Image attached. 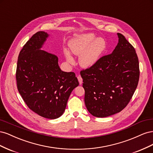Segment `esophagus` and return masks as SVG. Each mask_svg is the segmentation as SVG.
I'll use <instances>...</instances> for the list:
<instances>
[{
  "mask_svg": "<svg viewBox=\"0 0 153 153\" xmlns=\"http://www.w3.org/2000/svg\"><path fill=\"white\" fill-rule=\"evenodd\" d=\"M77 78H78V82H79V84L81 85L82 84V82H83L82 78L81 77V76L79 75V76H77Z\"/></svg>",
  "mask_w": 153,
  "mask_h": 153,
  "instance_id": "esophagus-1",
  "label": "esophagus"
}]
</instances>
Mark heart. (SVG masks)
<instances>
[{
  "mask_svg": "<svg viewBox=\"0 0 153 153\" xmlns=\"http://www.w3.org/2000/svg\"><path fill=\"white\" fill-rule=\"evenodd\" d=\"M71 52L76 55H81L79 63L84 68H90L98 62L106 49V42L104 38L96 39L94 34L88 33L76 36L69 43ZM64 55L69 63H73V59L68 50Z\"/></svg>",
  "mask_w": 153,
  "mask_h": 153,
  "instance_id": "heart-1",
  "label": "heart"
}]
</instances>
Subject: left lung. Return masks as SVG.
<instances>
[{
    "mask_svg": "<svg viewBox=\"0 0 153 153\" xmlns=\"http://www.w3.org/2000/svg\"><path fill=\"white\" fill-rule=\"evenodd\" d=\"M112 53L101 57L94 66L80 71L84 101L89 113L106 117L123 110L139 80L138 59L133 46L120 33Z\"/></svg>",
    "mask_w": 153,
    "mask_h": 153,
    "instance_id": "8db88e82",
    "label": "left lung"
}]
</instances>
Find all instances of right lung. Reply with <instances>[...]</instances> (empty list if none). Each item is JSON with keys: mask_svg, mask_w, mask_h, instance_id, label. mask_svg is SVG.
Returning a JSON list of instances; mask_svg holds the SVG:
<instances>
[{"mask_svg": "<svg viewBox=\"0 0 153 153\" xmlns=\"http://www.w3.org/2000/svg\"><path fill=\"white\" fill-rule=\"evenodd\" d=\"M48 37L47 32L39 31L23 47L16 80L27 106L41 117L54 119L62 115L69 96L79 83L75 73L61 71L56 55L40 50Z\"/></svg>", "mask_w": 153, "mask_h": 153, "instance_id": "right-lung-1", "label": "right lung"}]
</instances>
